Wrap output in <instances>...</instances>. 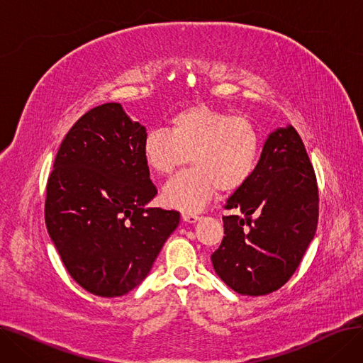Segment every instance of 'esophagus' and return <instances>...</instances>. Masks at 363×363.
I'll use <instances>...</instances> for the list:
<instances>
[{
	"label": "esophagus",
	"mask_w": 363,
	"mask_h": 363,
	"mask_svg": "<svg viewBox=\"0 0 363 363\" xmlns=\"http://www.w3.org/2000/svg\"><path fill=\"white\" fill-rule=\"evenodd\" d=\"M182 219L188 223H196L197 220H200L199 215H193V213H182Z\"/></svg>",
	"instance_id": "obj_1"
}]
</instances>
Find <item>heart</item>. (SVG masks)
Instances as JSON below:
<instances>
[{
	"mask_svg": "<svg viewBox=\"0 0 363 363\" xmlns=\"http://www.w3.org/2000/svg\"><path fill=\"white\" fill-rule=\"evenodd\" d=\"M262 144L260 130L249 118L197 104L175 113L167 130H150L143 159L151 172L170 177L189 157L193 169L172 179L162 197L167 206L194 213L218 189L234 193L253 177Z\"/></svg>",
	"mask_w": 363,
	"mask_h": 363,
	"instance_id": "b5f03b06",
	"label": "heart"
}]
</instances>
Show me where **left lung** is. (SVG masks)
I'll return each instance as SVG.
<instances>
[{
	"label": "left lung",
	"mask_w": 363,
	"mask_h": 363,
	"mask_svg": "<svg viewBox=\"0 0 363 363\" xmlns=\"http://www.w3.org/2000/svg\"><path fill=\"white\" fill-rule=\"evenodd\" d=\"M244 219L223 216L213 269L242 296L277 291L296 272L318 225L316 177L297 130L271 132L253 177L226 200Z\"/></svg>",
	"instance_id": "8db88e82"
}]
</instances>
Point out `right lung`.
<instances>
[{"mask_svg":"<svg viewBox=\"0 0 363 363\" xmlns=\"http://www.w3.org/2000/svg\"><path fill=\"white\" fill-rule=\"evenodd\" d=\"M145 135L119 103L95 107L67 132L47 182L50 238L95 296L135 289L179 225L178 212L147 207L157 189L143 159Z\"/></svg>","mask_w":363,"mask_h":363,"instance_id":"add662e5","label":"right lung"}]
</instances>
